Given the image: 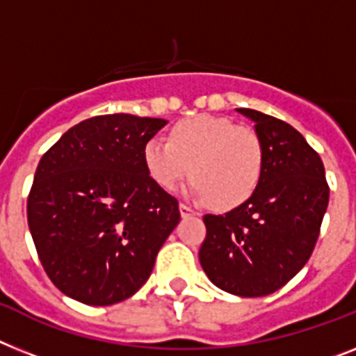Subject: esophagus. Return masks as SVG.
I'll use <instances>...</instances> for the list:
<instances>
[{
  "mask_svg": "<svg viewBox=\"0 0 356 356\" xmlns=\"http://www.w3.org/2000/svg\"><path fill=\"white\" fill-rule=\"evenodd\" d=\"M180 214H181V218H187V216L198 214V211H196L195 207H191V205H187V204H180Z\"/></svg>",
  "mask_w": 356,
  "mask_h": 356,
  "instance_id": "1",
  "label": "esophagus"
}]
</instances>
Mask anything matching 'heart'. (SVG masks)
<instances>
[{
	"label": "heart",
	"instance_id": "obj_1",
	"mask_svg": "<svg viewBox=\"0 0 356 356\" xmlns=\"http://www.w3.org/2000/svg\"><path fill=\"white\" fill-rule=\"evenodd\" d=\"M143 161L161 189L175 191L191 172L193 195L220 209H233L257 191L264 151L252 129L222 116L196 114L176 123L169 142L149 140Z\"/></svg>",
	"mask_w": 356,
	"mask_h": 356
}]
</instances>
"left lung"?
Wrapping results in <instances>:
<instances>
[{"mask_svg":"<svg viewBox=\"0 0 356 356\" xmlns=\"http://www.w3.org/2000/svg\"><path fill=\"white\" fill-rule=\"evenodd\" d=\"M254 123L264 151L260 184L225 214H205L200 264L214 286L238 296H266L307 264L318 240L330 185L318 152L289 123L236 108Z\"/></svg>","mask_w":356,"mask_h":356,"instance_id":"1","label":"left lung"}]
</instances>
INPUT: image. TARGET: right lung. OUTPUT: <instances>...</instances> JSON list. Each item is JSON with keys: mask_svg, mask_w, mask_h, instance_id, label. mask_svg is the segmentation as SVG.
Masks as SVG:
<instances>
[{"mask_svg": "<svg viewBox=\"0 0 356 356\" xmlns=\"http://www.w3.org/2000/svg\"><path fill=\"white\" fill-rule=\"evenodd\" d=\"M161 118L105 114L70 127L41 156L26 200L40 262L63 295L113 305L149 280L180 222L178 200L152 180L143 147Z\"/></svg>", "mask_w": 356, "mask_h": 356, "instance_id": "1", "label": "right lung"}]
</instances>
